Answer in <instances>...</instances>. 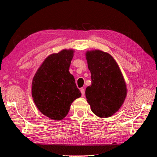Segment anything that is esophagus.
I'll return each instance as SVG.
<instances>
[{
	"instance_id": "obj_1",
	"label": "esophagus",
	"mask_w": 157,
	"mask_h": 157,
	"mask_svg": "<svg viewBox=\"0 0 157 157\" xmlns=\"http://www.w3.org/2000/svg\"><path fill=\"white\" fill-rule=\"evenodd\" d=\"M80 92L82 94V96H84L85 95V91H84V88H81L80 89Z\"/></svg>"
}]
</instances>
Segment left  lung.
<instances>
[{"instance_id":"obj_1","label":"left lung","mask_w":157,"mask_h":157,"mask_svg":"<svg viewBox=\"0 0 157 157\" xmlns=\"http://www.w3.org/2000/svg\"><path fill=\"white\" fill-rule=\"evenodd\" d=\"M85 55L92 79L85 92L86 100L98 117H111L119 110L126 97L124 77L117 61L107 52L93 50Z\"/></svg>"}]
</instances>
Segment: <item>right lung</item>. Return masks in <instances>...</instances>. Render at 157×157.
<instances>
[{"label": "right lung", "mask_w": 157, "mask_h": 157, "mask_svg": "<svg viewBox=\"0 0 157 157\" xmlns=\"http://www.w3.org/2000/svg\"><path fill=\"white\" fill-rule=\"evenodd\" d=\"M74 52L73 49H63L49 55L33 78V101L40 112L52 120H62L71 103L81 96L69 71Z\"/></svg>", "instance_id": "obj_1"}]
</instances>
